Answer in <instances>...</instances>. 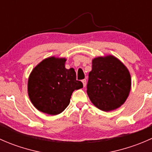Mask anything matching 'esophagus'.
Wrapping results in <instances>:
<instances>
[{"mask_svg":"<svg viewBox=\"0 0 152 152\" xmlns=\"http://www.w3.org/2000/svg\"><path fill=\"white\" fill-rule=\"evenodd\" d=\"M82 83H83L84 87H85L86 84H87V81H86V79H83V80H82Z\"/></svg>","mask_w":152,"mask_h":152,"instance_id":"esophagus-1","label":"esophagus"}]
</instances>
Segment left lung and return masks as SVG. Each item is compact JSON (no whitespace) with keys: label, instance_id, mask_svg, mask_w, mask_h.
Masks as SVG:
<instances>
[{"label":"left lung","instance_id":"obj_1","mask_svg":"<svg viewBox=\"0 0 152 152\" xmlns=\"http://www.w3.org/2000/svg\"><path fill=\"white\" fill-rule=\"evenodd\" d=\"M132 80L128 68L113 55L92 60L87 93L90 100L102 111L119 108L128 98Z\"/></svg>","mask_w":152,"mask_h":152}]
</instances>
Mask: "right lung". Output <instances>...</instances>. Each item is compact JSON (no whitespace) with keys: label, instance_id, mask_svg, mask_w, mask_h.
I'll list each match as a JSON object with an SVG mask.
<instances>
[{"label":"right lung","instance_id":"add662e5","mask_svg":"<svg viewBox=\"0 0 152 152\" xmlns=\"http://www.w3.org/2000/svg\"><path fill=\"white\" fill-rule=\"evenodd\" d=\"M65 58L50 56L32 70L28 80V94L32 104L42 113L56 115L70 104L75 90L83 87L76 80L73 67L65 68Z\"/></svg>","mask_w":152,"mask_h":152}]
</instances>
